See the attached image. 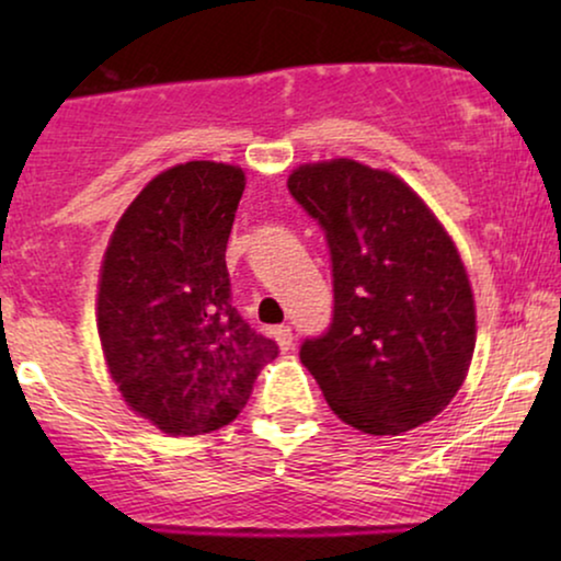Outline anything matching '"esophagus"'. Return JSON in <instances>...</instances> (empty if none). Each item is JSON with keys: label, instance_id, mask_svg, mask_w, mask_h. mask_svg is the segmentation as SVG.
I'll return each mask as SVG.
<instances>
[{"label": "esophagus", "instance_id": "esophagus-1", "mask_svg": "<svg viewBox=\"0 0 561 561\" xmlns=\"http://www.w3.org/2000/svg\"><path fill=\"white\" fill-rule=\"evenodd\" d=\"M273 336H275V342H278V347L283 352H288L290 347H294V332H290V327H286V324L275 327L273 329Z\"/></svg>", "mask_w": 561, "mask_h": 561}]
</instances>
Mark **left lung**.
Masks as SVG:
<instances>
[{"instance_id":"obj_1","label":"left lung","mask_w":561,"mask_h":561,"mask_svg":"<svg viewBox=\"0 0 561 561\" xmlns=\"http://www.w3.org/2000/svg\"><path fill=\"white\" fill-rule=\"evenodd\" d=\"M288 191L332 255V324L301 344L329 409L375 436L432 421L474 352L470 278L447 229L409 183L350 158L298 165Z\"/></svg>"}]
</instances>
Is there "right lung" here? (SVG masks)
I'll use <instances>...</instances> for the list:
<instances>
[{
    "label": "right lung",
    "mask_w": 561,
    "mask_h": 561,
    "mask_svg": "<svg viewBox=\"0 0 561 561\" xmlns=\"http://www.w3.org/2000/svg\"><path fill=\"white\" fill-rule=\"evenodd\" d=\"M242 168L191 160L156 175L114 227L96 327L129 409L171 436L209 434L244 409L278 344L232 306L227 240Z\"/></svg>",
    "instance_id": "1"
}]
</instances>
